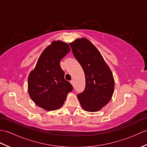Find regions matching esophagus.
<instances>
[{"label": "esophagus", "instance_id": "obj_1", "mask_svg": "<svg viewBox=\"0 0 147 147\" xmlns=\"http://www.w3.org/2000/svg\"><path fill=\"white\" fill-rule=\"evenodd\" d=\"M70 83H71V85L74 86V82H73V80H71V82H70Z\"/></svg>", "mask_w": 147, "mask_h": 147}]
</instances>
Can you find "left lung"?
<instances>
[{"mask_svg": "<svg viewBox=\"0 0 147 147\" xmlns=\"http://www.w3.org/2000/svg\"><path fill=\"white\" fill-rule=\"evenodd\" d=\"M69 45L85 75V88L77 95L81 106L88 112L98 111L108 104L113 95L112 72L100 52L86 38H78Z\"/></svg>", "mask_w": 147, "mask_h": 147, "instance_id": "left-lung-1", "label": "left lung"}]
</instances>
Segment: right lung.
<instances>
[{
  "label": "right lung",
  "instance_id": "obj_1",
  "mask_svg": "<svg viewBox=\"0 0 147 147\" xmlns=\"http://www.w3.org/2000/svg\"><path fill=\"white\" fill-rule=\"evenodd\" d=\"M70 52L67 43L52 42L39 57L28 80V93L35 104L46 111H54L64 104L73 86L64 79L61 59Z\"/></svg>",
  "mask_w": 147,
  "mask_h": 147
}]
</instances>
